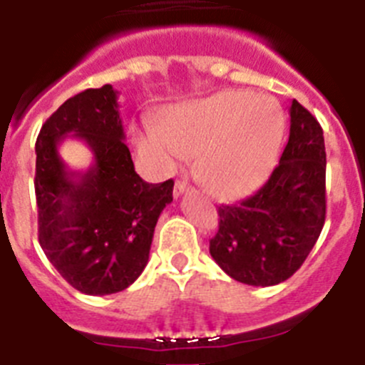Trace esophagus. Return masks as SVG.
<instances>
[{
  "label": "esophagus",
  "instance_id": "34e87169",
  "mask_svg": "<svg viewBox=\"0 0 365 365\" xmlns=\"http://www.w3.org/2000/svg\"><path fill=\"white\" fill-rule=\"evenodd\" d=\"M188 188H190L188 180H177L175 186H173V195L179 197V195H182L185 192H188Z\"/></svg>",
  "mask_w": 365,
  "mask_h": 365
}]
</instances>
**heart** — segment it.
I'll use <instances>...</instances> for the list:
<instances>
[{"mask_svg": "<svg viewBox=\"0 0 365 365\" xmlns=\"http://www.w3.org/2000/svg\"><path fill=\"white\" fill-rule=\"evenodd\" d=\"M283 133L285 115L276 100L227 89L175 106L163 125L146 122L135 143L159 170H172L182 155L199 153L197 172L206 188L232 199L267 179Z\"/></svg>", "mask_w": 365, "mask_h": 365, "instance_id": "1", "label": "heart"}]
</instances>
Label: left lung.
I'll return each mask as SVG.
<instances>
[{"label": "left lung", "mask_w": 365, "mask_h": 365, "mask_svg": "<svg viewBox=\"0 0 365 365\" xmlns=\"http://www.w3.org/2000/svg\"><path fill=\"white\" fill-rule=\"evenodd\" d=\"M291 133L269 180L235 205L217 208L210 254L235 282L270 287L303 265L325 222L324 131L292 100Z\"/></svg>", "instance_id": "1"}]
</instances>
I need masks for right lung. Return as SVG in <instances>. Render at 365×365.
<instances>
[{"label": "right lung", "mask_w": 365, "mask_h": 365, "mask_svg": "<svg viewBox=\"0 0 365 365\" xmlns=\"http://www.w3.org/2000/svg\"><path fill=\"white\" fill-rule=\"evenodd\" d=\"M71 134L93 153L87 173L65 166L57 146ZM38 240L47 259L76 291L120 292L143 274L173 180L151 185L135 172L124 143L118 91L86 89L66 100L36 138Z\"/></svg>", "instance_id": "1"}]
</instances>
